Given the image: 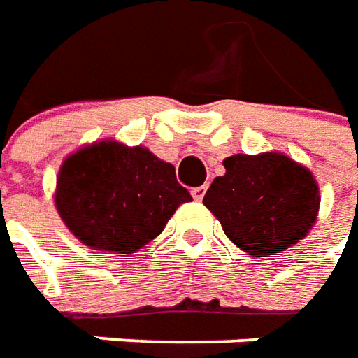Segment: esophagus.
<instances>
[{
    "label": "esophagus",
    "mask_w": 358,
    "mask_h": 358,
    "mask_svg": "<svg viewBox=\"0 0 358 358\" xmlns=\"http://www.w3.org/2000/svg\"><path fill=\"white\" fill-rule=\"evenodd\" d=\"M206 191H208V185H202V187H194V189L191 191L192 199L202 200V199H204V194H206Z\"/></svg>",
    "instance_id": "obj_1"
}]
</instances>
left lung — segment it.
I'll use <instances>...</instances> for the list:
<instances>
[{
    "mask_svg": "<svg viewBox=\"0 0 358 358\" xmlns=\"http://www.w3.org/2000/svg\"><path fill=\"white\" fill-rule=\"evenodd\" d=\"M224 167L202 202L245 252L262 258L280 252L313 227L320 196L308 169L272 152L235 154Z\"/></svg>",
    "mask_w": 358,
    "mask_h": 358,
    "instance_id": "left-lung-1",
    "label": "left lung"
}]
</instances>
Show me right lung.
Returning a JSON list of instances; mask_svg holds the SVG:
<instances>
[{
	"instance_id": "obj_1",
	"label": "right lung",
	"mask_w": 358,
	"mask_h": 358,
	"mask_svg": "<svg viewBox=\"0 0 358 358\" xmlns=\"http://www.w3.org/2000/svg\"><path fill=\"white\" fill-rule=\"evenodd\" d=\"M191 200L171 164L113 141L65 159L55 191L57 212L73 235L86 247L119 255L144 247Z\"/></svg>"
}]
</instances>
